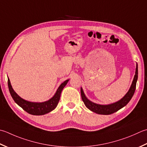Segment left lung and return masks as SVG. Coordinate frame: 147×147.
<instances>
[{
  "instance_id": "1",
  "label": "left lung",
  "mask_w": 147,
  "mask_h": 147,
  "mask_svg": "<svg viewBox=\"0 0 147 147\" xmlns=\"http://www.w3.org/2000/svg\"><path fill=\"white\" fill-rule=\"evenodd\" d=\"M138 64H136V71H135V75L132 82V84L129 88V90L126 94L123 96L121 99L118 101L111 103L109 105H99L92 102L86 97L83 88L81 87V96L83 102L88 109L94 113L100 115H110L117 111L118 110L124 107L127 105V103L130 101L136 90V85L138 80Z\"/></svg>"
}]
</instances>
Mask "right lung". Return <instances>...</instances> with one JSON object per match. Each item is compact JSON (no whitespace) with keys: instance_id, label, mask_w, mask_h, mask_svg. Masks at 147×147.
<instances>
[{"instance_id":"obj_1","label":"right lung","mask_w":147,"mask_h":147,"mask_svg":"<svg viewBox=\"0 0 147 147\" xmlns=\"http://www.w3.org/2000/svg\"><path fill=\"white\" fill-rule=\"evenodd\" d=\"M7 78L9 90L11 96L13 97L14 102L22 108L24 109L25 111H27L29 114L33 115H42L50 113V111L55 110L59 103L62 90L69 80H67L61 83L59 88H57L55 94L51 99L45 102H37L28 101V100H25L22 98L21 97H20L13 90L12 86L11 85L10 80L9 78Z\"/></svg>"}]
</instances>
